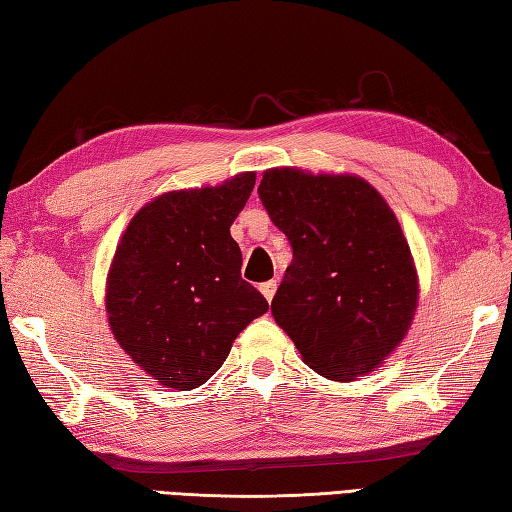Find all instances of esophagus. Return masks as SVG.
Returning a JSON list of instances; mask_svg holds the SVG:
<instances>
[{
	"mask_svg": "<svg viewBox=\"0 0 512 512\" xmlns=\"http://www.w3.org/2000/svg\"><path fill=\"white\" fill-rule=\"evenodd\" d=\"M277 281L275 279H270V281H266V284H262L259 286V290H262V295L268 299V301H273V297H275V292H277Z\"/></svg>",
	"mask_w": 512,
	"mask_h": 512,
	"instance_id": "esophagus-1",
	"label": "esophagus"
}]
</instances>
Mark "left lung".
Wrapping results in <instances>:
<instances>
[{"mask_svg": "<svg viewBox=\"0 0 512 512\" xmlns=\"http://www.w3.org/2000/svg\"><path fill=\"white\" fill-rule=\"evenodd\" d=\"M259 200L292 246L270 303L277 325L314 372L354 380L405 339L418 275L394 211L358 176L268 169Z\"/></svg>", "mask_w": 512, "mask_h": 512, "instance_id": "obj_1", "label": "left lung"}]
</instances>
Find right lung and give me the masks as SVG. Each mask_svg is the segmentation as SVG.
Segmentation results:
<instances>
[{
    "label": "right lung",
    "instance_id": "right-lung-1",
    "mask_svg": "<svg viewBox=\"0 0 512 512\" xmlns=\"http://www.w3.org/2000/svg\"><path fill=\"white\" fill-rule=\"evenodd\" d=\"M253 187L246 171L217 187L162 193L125 228L107 275V319L118 345L160 385H204L237 334L268 310L242 279L231 237Z\"/></svg>",
    "mask_w": 512,
    "mask_h": 512
}]
</instances>
